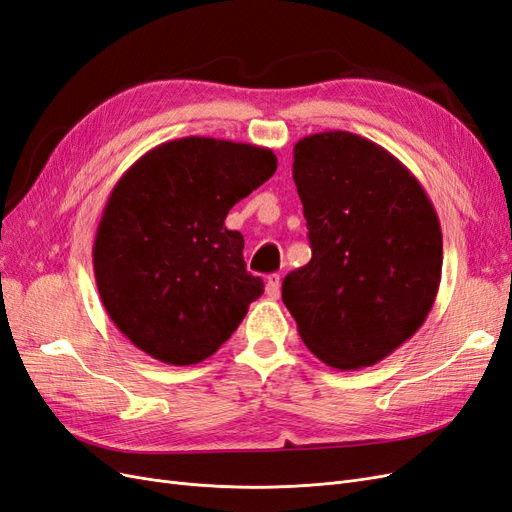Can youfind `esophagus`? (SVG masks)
<instances>
[{"label":"esophagus","mask_w":512,"mask_h":512,"mask_svg":"<svg viewBox=\"0 0 512 512\" xmlns=\"http://www.w3.org/2000/svg\"><path fill=\"white\" fill-rule=\"evenodd\" d=\"M265 290H267V294H269V299H280V294H282V280H280V275H277V273L269 275V277H267Z\"/></svg>","instance_id":"34e87169"}]
</instances>
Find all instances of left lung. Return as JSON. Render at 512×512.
<instances>
[{
    "label": "left lung",
    "mask_w": 512,
    "mask_h": 512,
    "mask_svg": "<svg viewBox=\"0 0 512 512\" xmlns=\"http://www.w3.org/2000/svg\"><path fill=\"white\" fill-rule=\"evenodd\" d=\"M312 260L284 277L303 344L335 369L376 365L423 327L442 277V230L393 153L329 130L292 149Z\"/></svg>",
    "instance_id": "obj_1"
}]
</instances>
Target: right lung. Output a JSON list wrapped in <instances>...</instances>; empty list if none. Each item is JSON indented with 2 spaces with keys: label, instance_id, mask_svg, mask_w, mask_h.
<instances>
[{
  "label": "right lung",
  "instance_id": "obj_1",
  "mask_svg": "<svg viewBox=\"0 0 512 512\" xmlns=\"http://www.w3.org/2000/svg\"><path fill=\"white\" fill-rule=\"evenodd\" d=\"M267 147L185 136L149 149L106 200L94 273L115 327L153 359L196 365L232 335L265 284L224 220L273 177Z\"/></svg>",
  "mask_w": 512,
  "mask_h": 512
}]
</instances>
